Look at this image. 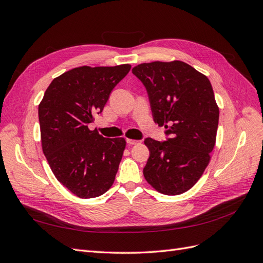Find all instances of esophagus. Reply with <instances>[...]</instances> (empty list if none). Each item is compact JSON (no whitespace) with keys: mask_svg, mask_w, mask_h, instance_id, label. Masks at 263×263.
Masks as SVG:
<instances>
[{"mask_svg":"<svg viewBox=\"0 0 263 263\" xmlns=\"http://www.w3.org/2000/svg\"><path fill=\"white\" fill-rule=\"evenodd\" d=\"M126 142L128 145H137V144H139V140H134V139H128V138H127Z\"/></svg>","mask_w":263,"mask_h":263,"instance_id":"obj_1","label":"esophagus"}]
</instances>
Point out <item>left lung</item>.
Here are the masks:
<instances>
[{
	"label": "left lung",
	"instance_id": "obj_1",
	"mask_svg": "<svg viewBox=\"0 0 263 263\" xmlns=\"http://www.w3.org/2000/svg\"><path fill=\"white\" fill-rule=\"evenodd\" d=\"M145 85L155 123L164 141L146 138L144 177L158 192L179 195L202 177L213 151L219 109L208 77L183 61H155L133 68Z\"/></svg>",
	"mask_w": 263,
	"mask_h": 263
}]
</instances>
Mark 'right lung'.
<instances>
[{"mask_svg":"<svg viewBox=\"0 0 263 263\" xmlns=\"http://www.w3.org/2000/svg\"><path fill=\"white\" fill-rule=\"evenodd\" d=\"M130 65L79 67L53 79L38 106L44 155L54 177L74 195L92 198L112 186L122 160L124 138L90 130L110 92Z\"/></svg>","mask_w":263,"mask_h":263,"instance_id":"add662e5","label":"right lung"}]
</instances>
